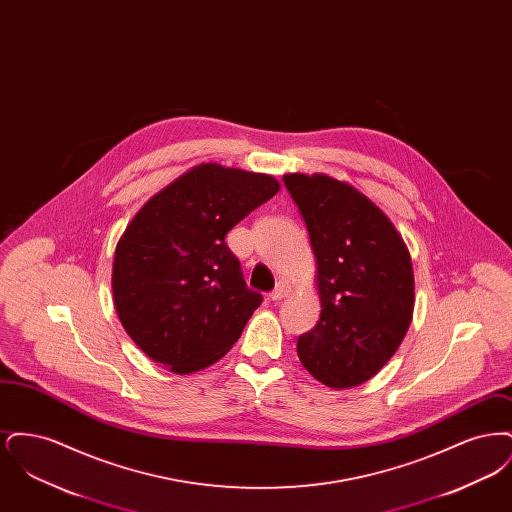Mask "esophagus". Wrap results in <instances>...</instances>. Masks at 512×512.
<instances>
[{
	"mask_svg": "<svg viewBox=\"0 0 512 512\" xmlns=\"http://www.w3.org/2000/svg\"><path fill=\"white\" fill-rule=\"evenodd\" d=\"M288 292H290V288H288L284 282H278L276 288L268 293V299H270V301H282V299L288 295Z\"/></svg>",
	"mask_w": 512,
	"mask_h": 512,
	"instance_id": "esophagus-1",
	"label": "esophagus"
}]
</instances>
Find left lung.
Wrapping results in <instances>:
<instances>
[{"mask_svg": "<svg viewBox=\"0 0 512 512\" xmlns=\"http://www.w3.org/2000/svg\"><path fill=\"white\" fill-rule=\"evenodd\" d=\"M317 259L320 320L297 338L301 365L328 388H353L386 365L414 307L409 249L391 220L326 174H286Z\"/></svg>", "mask_w": 512, "mask_h": 512, "instance_id": "1", "label": "left lung"}]
</instances>
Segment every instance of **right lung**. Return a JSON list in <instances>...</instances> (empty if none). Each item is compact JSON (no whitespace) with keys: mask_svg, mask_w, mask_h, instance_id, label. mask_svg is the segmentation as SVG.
I'll list each match as a JSON object with an SVG mask.
<instances>
[{"mask_svg":"<svg viewBox=\"0 0 512 512\" xmlns=\"http://www.w3.org/2000/svg\"><path fill=\"white\" fill-rule=\"evenodd\" d=\"M280 190L215 163L182 174L128 224L113 261L122 326L155 363L190 374L217 363L261 305L226 234Z\"/></svg>","mask_w":512,"mask_h":512,"instance_id":"add662e5","label":"right lung"}]
</instances>
